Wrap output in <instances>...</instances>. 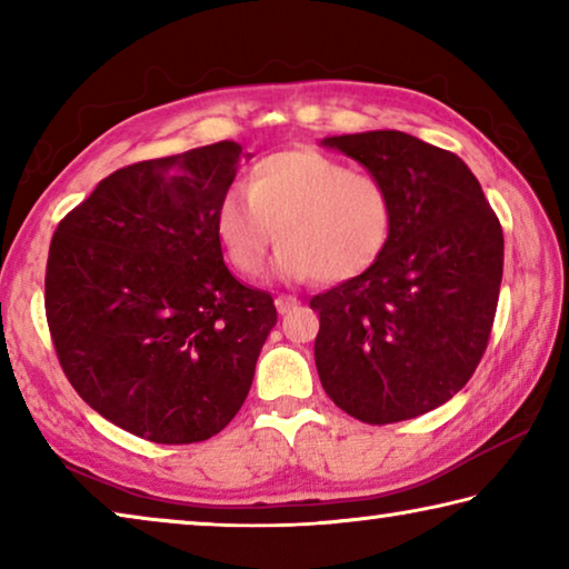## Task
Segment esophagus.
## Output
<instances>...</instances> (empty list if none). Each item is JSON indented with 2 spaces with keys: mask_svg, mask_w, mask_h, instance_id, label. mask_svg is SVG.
Here are the masks:
<instances>
[{
  "mask_svg": "<svg viewBox=\"0 0 569 569\" xmlns=\"http://www.w3.org/2000/svg\"><path fill=\"white\" fill-rule=\"evenodd\" d=\"M298 306V298L296 296H276V308H278V313H288L291 311V308H296Z\"/></svg>",
  "mask_w": 569,
  "mask_h": 569,
  "instance_id": "esophagus-1",
  "label": "esophagus"
}]
</instances>
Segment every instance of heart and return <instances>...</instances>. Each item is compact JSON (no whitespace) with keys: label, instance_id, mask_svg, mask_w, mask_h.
<instances>
[{"label":"heart","instance_id":"obj_1","mask_svg":"<svg viewBox=\"0 0 569 569\" xmlns=\"http://www.w3.org/2000/svg\"><path fill=\"white\" fill-rule=\"evenodd\" d=\"M397 203L387 180L319 150H286L258 160L248 192L230 190L218 233L243 276L261 273L278 236V273L351 281L387 250Z\"/></svg>","mask_w":569,"mask_h":569}]
</instances>
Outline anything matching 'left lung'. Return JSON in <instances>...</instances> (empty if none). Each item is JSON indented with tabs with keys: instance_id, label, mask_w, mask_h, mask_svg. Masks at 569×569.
I'll list each match as a JSON object with an SVG mask.
<instances>
[{
	"instance_id": "obj_1",
	"label": "left lung",
	"mask_w": 569,
	"mask_h": 569,
	"mask_svg": "<svg viewBox=\"0 0 569 569\" xmlns=\"http://www.w3.org/2000/svg\"><path fill=\"white\" fill-rule=\"evenodd\" d=\"M323 146L387 180L397 220L369 271L311 298L316 369L336 407L393 423L441 407L487 351L505 236L479 180L455 152L399 130L326 138Z\"/></svg>"
}]
</instances>
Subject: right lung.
Segmentation results:
<instances>
[{
    "label": "right lung",
    "instance_id": "add662e5",
    "mask_svg": "<svg viewBox=\"0 0 569 569\" xmlns=\"http://www.w3.org/2000/svg\"><path fill=\"white\" fill-rule=\"evenodd\" d=\"M233 140L132 162L57 226L44 313L67 381L156 445L206 441L243 407L278 321L271 293L223 263L218 208L243 160Z\"/></svg>",
    "mask_w": 569,
    "mask_h": 569
}]
</instances>
